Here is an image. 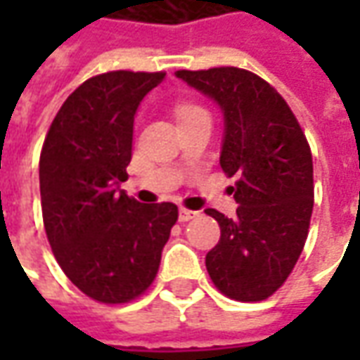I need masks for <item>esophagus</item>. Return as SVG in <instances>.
Listing matches in <instances>:
<instances>
[{
    "mask_svg": "<svg viewBox=\"0 0 360 360\" xmlns=\"http://www.w3.org/2000/svg\"><path fill=\"white\" fill-rule=\"evenodd\" d=\"M198 218V212L187 210V208H181L179 210V221H188V219Z\"/></svg>",
    "mask_w": 360,
    "mask_h": 360,
    "instance_id": "esophagus-1",
    "label": "esophagus"
}]
</instances>
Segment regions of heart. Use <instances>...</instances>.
Listing matches in <instances>:
<instances>
[{
  "label": "heart",
  "instance_id": "1",
  "mask_svg": "<svg viewBox=\"0 0 360 360\" xmlns=\"http://www.w3.org/2000/svg\"><path fill=\"white\" fill-rule=\"evenodd\" d=\"M198 115H208L202 108H198V105H193V103H179L177 108H175V117H177V123L179 121H187L191 117H198Z\"/></svg>",
  "mask_w": 360,
  "mask_h": 360
}]
</instances>
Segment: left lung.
<instances>
[{
    "label": "left lung",
    "instance_id": "obj_1",
    "mask_svg": "<svg viewBox=\"0 0 360 360\" xmlns=\"http://www.w3.org/2000/svg\"><path fill=\"white\" fill-rule=\"evenodd\" d=\"M175 77L219 105V165L239 177L229 187L239 204L233 218L204 210L221 229L206 270L235 301H264L291 274L309 235L314 204L309 142L285 100L258 75L216 67Z\"/></svg>",
    "mask_w": 360,
    "mask_h": 360
}]
</instances>
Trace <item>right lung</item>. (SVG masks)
<instances>
[{
	"mask_svg": "<svg viewBox=\"0 0 360 360\" xmlns=\"http://www.w3.org/2000/svg\"><path fill=\"white\" fill-rule=\"evenodd\" d=\"M165 73L111 71L61 105L40 154L46 235L65 276L94 301H133L154 281L177 221L172 202L141 204L121 188L134 115Z\"/></svg>",
	"mask_w": 360,
	"mask_h": 360,
	"instance_id": "right-lung-1",
	"label": "right lung"
}]
</instances>
